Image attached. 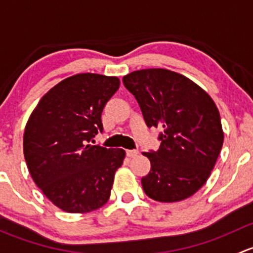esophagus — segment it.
I'll return each mask as SVG.
<instances>
[{"label": "esophagus", "instance_id": "esophagus-1", "mask_svg": "<svg viewBox=\"0 0 253 253\" xmlns=\"http://www.w3.org/2000/svg\"><path fill=\"white\" fill-rule=\"evenodd\" d=\"M139 155V151L137 150H127L126 151V156L129 158H134V157H136V156Z\"/></svg>", "mask_w": 253, "mask_h": 253}]
</instances>
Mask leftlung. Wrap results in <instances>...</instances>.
Returning a JSON list of instances; mask_svg holds the SVG:
<instances>
[{"mask_svg": "<svg viewBox=\"0 0 253 253\" xmlns=\"http://www.w3.org/2000/svg\"><path fill=\"white\" fill-rule=\"evenodd\" d=\"M148 127L162 130L160 148L144 152L151 170L141 179L148 197L178 202L204 186L222 150L219 111L210 95L189 78L168 69L132 72L123 78Z\"/></svg>", "mask_w": 253, "mask_h": 253, "instance_id": "obj_1", "label": "left lung"}]
</instances>
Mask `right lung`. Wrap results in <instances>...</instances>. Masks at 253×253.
I'll return each instance as SVG.
<instances>
[{"instance_id":"obj_1","label":"right lung","mask_w":253,"mask_h":253,"mask_svg":"<svg viewBox=\"0 0 253 253\" xmlns=\"http://www.w3.org/2000/svg\"><path fill=\"white\" fill-rule=\"evenodd\" d=\"M119 85L117 77L72 75L48 90L28 119L23 148L29 173L64 212L98 210L111 196L126 151L88 142L102 131L103 107Z\"/></svg>"}]
</instances>
